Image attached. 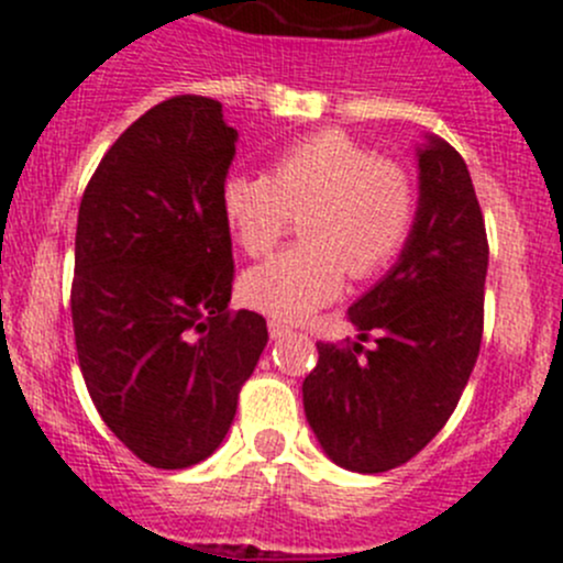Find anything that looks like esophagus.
I'll return each instance as SVG.
<instances>
[{
	"label": "esophagus",
	"mask_w": 563,
	"mask_h": 563,
	"mask_svg": "<svg viewBox=\"0 0 563 563\" xmlns=\"http://www.w3.org/2000/svg\"><path fill=\"white\" fill-rule=\"evenodd\" d=\"M267 329H271L273 340H285V336L292 334V325H287L285 320H271V323H267Z\"/></svg>",
	"instance_id": "esophagus-1"
}]
</instances>
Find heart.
Wrapping results in <instances>:
<instances>
[{"label":"heart","instance_id":"b5f03b06","mask_svg":"<svg viewBox=\"0 0 563 563\" xmlns=\"http://www.w3.org/2000/svg\"><path fill=\"white\" fill-rule=\"evenodd\" d=\"M223 218L249 256H265L301 223L307 243L243 278V296L276 320H303L334 301L345 273H382L417 218L415 176L340 130L292 143L267 174H234L223 185Z\"/></svg>","mask_w":563,"mask_h":563}]
</instances>
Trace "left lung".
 <instances>
[{"label":"left lung","mask_w":563,"mask_h":563,"mask_svg":"<svg viewBox=\"0 0 563 563\" xmlns=\"http://www.w3.org/2000/svg\"><path fill=\"white\" fill-rule=\"evenodd\" d=\"M486 265L467 165L451 143L431 137L400 262L347 309L358 342H318V365L303 382V411L331 462L387 473L445 428L481 351Z\"/></svg>","instance_id":"8db88e82"}]
</instances>
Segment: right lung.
Segmentation results:
<instances>
[{
  "instance_id": "right-lung-1",
  "label": "right lung",
  "mask_w": 563,
  "mask_h": 563,
  "mask_svg": "<svg viewBox=\"0 0 563 563\" xmlns=\"http://www.w3.org/2000/svg\"><path fill=\"white\" fill-rule=\"evenodd\" d=\"M238 132L221 101L181 93L118 137L79 201L71 320L96 411L141 462L185 470L223 442L267 345L229 314L223 181Z\"/></svg>"
}]
</instances>
